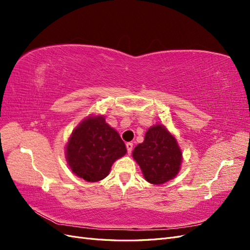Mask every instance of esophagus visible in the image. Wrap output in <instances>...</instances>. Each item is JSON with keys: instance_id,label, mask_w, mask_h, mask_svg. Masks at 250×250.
I'll use <instances>...</instances> for the list:
<instances>
[{"instance_id": "obj_1", "label": "esophagus", "mask_w": 250, "mask_h": 250, "mask_svg": "<svg viewBox=\"0 0 250 250\" xmlns=\"http://www.w3.org/2000/svg\"><path fill=\"white\" fill-rule=\"evenodd\" d=\"M126 149H127V152L130 154L132 149H133V144L132 143H127L126 144Z\"/></svg>"}]
</instances>
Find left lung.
Segmentation results:
<instances>
[{
    "mask_svg": "<svg viewBox=\"0 0 250 250\" xmlns=\"http://www.w3.org/2000/svg\"><path fill=\"white\" fill-rule=\"evenodd\" d=\"M132 156L150 184L162 185L176 176L181 164V151L175 138L163 125L148 129L145 140L134 148Z\"/></svg>",
    "mask_w": 250,
    "mask_h": 250,
    "instance_id": "8db88e82",
    "label": "left lung"
}]
</instances>
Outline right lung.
Here are the masks:
<instances>
[{"mask_svg":"<svg viewBox=\"0 0 250 250\" xmlns=\"http://www.w3.org/2000/svg\"><path fill=\"white\" fill-rule=\"evenodd\" d=\"M119 133L102 117H89L75 129L66 145L72 171L90 183L108 175L112 164L126 153Z\"/></svg>","mask_w":250,"mask_h":250,"instance_id":"obj_1","label":"right lung"}]
</instances>
